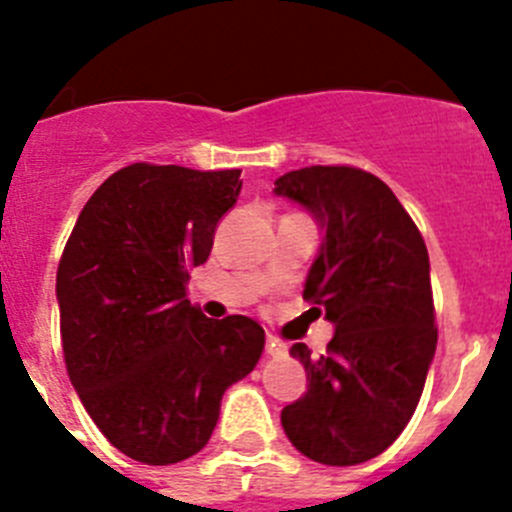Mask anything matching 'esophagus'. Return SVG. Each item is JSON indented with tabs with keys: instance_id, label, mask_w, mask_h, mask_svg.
<instances>
[{
	"instance_id": "esophagus-1",
	"label": "esophagus",
	"mask_w": 512,
	"mask_h": 512,
	"mask_svg": "<svg viewBox=\"0 0 512 512\" xmlns=\"http://www.w3.org/2000/svg\"><path fill=\"white\" fill-rule=\"evenodd\" d=\"M266 354H269V356H284V354H287V343H282L279 338L269 336V338H266Z\"/></svg>"
}]
</instances>
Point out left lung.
Instances as JSON below:
<instances>
[{"label": "left lung", "mask_w": 512, "mask_h": 512, "mask_svg": "<svg viewBox=\"0 0 512 512\" xmlns=\"http://www.w3.org/2000/svg\"><path fill=\"white\" fill-rule=\"evenodd\" d=\"M274 192L323 228L302 297L336 328L318 359L305 343L289 348L310 384L282 410V428L307 459L354 467L395 443L423 395L438 341L428 248L369 171L305 166L279 176Z\"/></svg>", "instance_id": "1"}]
</instances>
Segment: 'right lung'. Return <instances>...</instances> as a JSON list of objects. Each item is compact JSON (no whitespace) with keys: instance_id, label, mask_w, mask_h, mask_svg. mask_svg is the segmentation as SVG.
I'll list each match as a JSON object with an SVG mask.
<instances>
[{"instance_id":"right-lung-1","label":"right lung","mask_w":512,"mask_h":512,"mask_svg":"<svg viewBox=\"0 0 512 512\" xmlns=\"http://www.w3.org/2000/svg\"><path fill=\"white\" fill-rule=\"evenodd\" d=\"M241 169L130 164L89 197L56 274L69 379L104 438L153 467L210 441L225 390L253 372L264 328L187 300Z\"/></svg>"}]
</instances>
